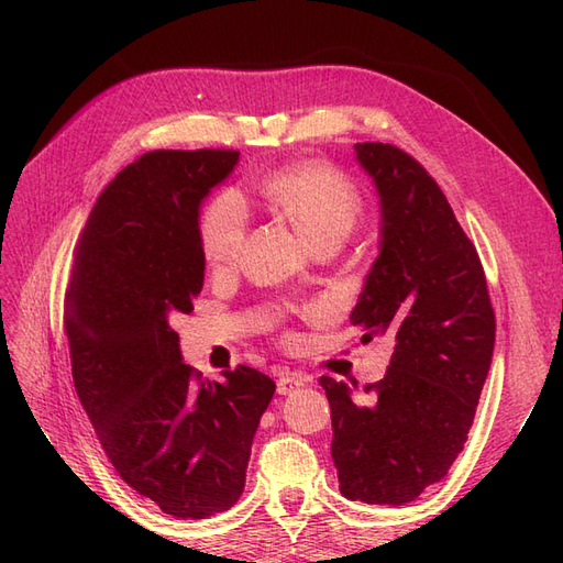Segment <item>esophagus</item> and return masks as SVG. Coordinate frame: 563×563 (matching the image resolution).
Instances as JSON below:
<instances>
[{"mask_svg":"<svg viewBox=\"0 0 563 563\" xmlns=\"http://www.w3.org/2000/svg\"><path fill=\"white\" fill-rule=\"evenodd\" d=\"M308 383V376L305 373H284V376L277 380V391L279 395H291L294 389L302 387Z\"/></svg>","mask_w":563,"mask_h":563,"instance_id":"obj_1","label":"esophagus"}]
</instances>
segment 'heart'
<instances>
[{"label":"heart","mask_w":563,"mask_h":563,"mask_svg":"<svg viewBox=\"0 0 563 563\" xmlns=\"http://www.w3.org/2000/svg\"><path fill=\"white\" fill-rule=\"evenodd\" d=\"M261 195L317 244L327 236H347L362 216V192L343 172L327 162H302L269 172ZM249 234V209L236 192L211 199L199 216L201 258L213 275H225L242 258Z\"/></svg>","instance_id":"b5f03b06"}]
</instances>
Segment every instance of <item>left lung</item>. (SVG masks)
<instances>
[{"mask_svg":"<svg viewBox=\"0 0 563 563\" xmlns=\"http://www.w3.org/2000/svg\"><path fill=\"white\" fill-rule=\"evenodd\" d=\"M383 207L380 255L350 321L364 340L397 338L385 378L354 395L329 376L331 455L340 493L411 503L444 479L488 376L496 312L474 244L424 166L389 143H356Z\"/></svg>","mask_w":563,"mask_h":563,"instance_id":"8db88e82","label":"left lung"}]
</instances>
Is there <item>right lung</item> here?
<instances>
[{
  "label": "right lung",
  "instance_id": "right-lung-1",
  "mask_svg": "<svg viewBox=\"0 0 563 563\" xmlns=\"http://www.w3.org/2000/svg\"><path fill=\"white\" fill-rule=\"evenodd\" d=\"M236 150L145 152L110 180L75 249L63 327L73 380L114 472L178 519L240 500L275 380L251 366L201 380L172 321L203 286L199 203Z\"/></svg>",
  "mask_w": 563,
  "mask_h": 563
}]
</instances>
